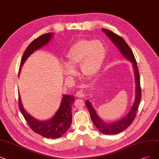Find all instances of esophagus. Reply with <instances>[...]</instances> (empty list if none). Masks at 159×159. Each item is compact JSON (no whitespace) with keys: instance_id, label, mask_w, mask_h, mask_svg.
<instances>
[{"instance_id":"1","label":"esophagus","mask_w":159,"mask_h":159,"mask_svg":"<svg viewBox=\"0 0 159 159\" xmlns=\"http://www.w3.org/2000/svg\"><path fill=\"white\" fill-rule=\"evenodd\" d=\"M75 96L76 97H80V98H83L85 97V94L84 93L83 91H78L77 93H75Z\"/></svg>"}]
</instances>
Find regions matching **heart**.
Masks as SVG:
<instances>
[{
  "label": "heart",
  "instance_id": "1",
  "mask_svg": "<svg viewBox=\"0 0 159 159\" xmlns=\"http://www.w3.org/2000/svg\"><path fill=\"white\" fill-rule=\"evenodd\" d=\"M107 53L104 43L100 40L81 39L75 42L66 54L68 62L62 67L70 76L75 74V68L80 65L81 72L87 78L94 77L102 66Z\"/></svg>",
  "mask_w": 159,
  "mask_h": 159
}]
</instances>
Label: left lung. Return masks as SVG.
<instances>
[{"mask_svg":"<svg viewBox=\"0 0 159 159\" xmlns=\"http://www.w3.org/2000/svg\"><path fill=\"white\" fill-rule=\"evenodd\" d=\"M102 30L109 38L110 40L116 46V48L119 49L120 53L122 54L124 57L132 63V67L133 69H134L136 83L135 100L134 103H133V105L132 106L129 112L125 117H122L118 120H116V121L110 123L106 122L105 120L102 119L98 116L89 100H87L85 102V104L90 113L91 120L95 126H96L100 132L103 133V134L111 135L118 134V133H120L125 130L129 127L133 120H134L136 115V112L139 107V102H140L141 100L140 78H139L138 68L134 55L133 54L132 50L128 44L125 41V40L123 38L113 33L111 30L104 29H102Z\"/></svg>","mask_w":159,"mask_h":159,"instance_id":"obj_1","label":"left lung"}]
</instances>
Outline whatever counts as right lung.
Instances as JSON below:
<instances>
[{
  "label": "right lung",
  "instance_id": "obj_1",
  "mask_svg": "<svg viewBox=\"0 0 159 159\" xmlns=\"http://www.w3.org/2000/svg\"><path fill=\"white\" fill-rule=\"evenodd\" d=\"M53 34H44L32 42L23 55L19 72L29 57L36 50L46 46L52 39ZM75 99L73 95L63 94L59 108L53 116L47 120H40L34 117L25 110L23 107L20 94H19V107L25 119L27 120L30 129L43 137L47 138H58L65 134L70 127L72 120V106Z\"/></svg>",
  "mask_w": 159,
  "mask_h": 159
}]
</instances>
